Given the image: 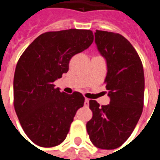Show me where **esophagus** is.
<instances>
[{"instance_id":"1","label":"esophagus","mask_w":160,"mask_h":160,"mask_svg":"<svg viewBox=\"0 0 160 160\" xmlns=\"http://www.w3.org/2000/svg\"><path fill=\"white\" fill-rule=\"evenodd\" d=\"M89 102H90V100H89V99H87V98H85V104H84L85 107H88V106H89Z\"/></svg>"}]
</instances>
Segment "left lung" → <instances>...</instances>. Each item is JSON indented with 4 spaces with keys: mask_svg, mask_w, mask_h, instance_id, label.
I'll use <instances>...</instances> for the list:
<instances>
[{
    "mask_svg": "<svg viewBox=\"0 0 160 160\" xmlns=\"http://www.w3.org/2000/svg\"><path fill=\"white\" fill-rule=\"evenodd\" d=\"M95 41L107 64L105 83L109 105L90 100L92 119L86 124L90 141L97 148L114 149L126 141L136 126L144 107V69L130 42L114 32L96 31Z\"/></svg>",
    "mask_w": 160,
    "mask_h": 160,
    "instance_id": "1",
    "label": "left lung"
}]
</instances>
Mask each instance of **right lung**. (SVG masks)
Returning <instances> with one entry per match:
<instances>
[{
	"mask_svg": "<svg viewBox=\"0 0 160 160\" xmlns=\"http://www.w3.org/2000/svg\"><path fill=\"white\" fill-rule=\"evenodd\" d=\"M93 41L90 30L49 31L39 36L19 59L14 75V107L26 135L39 146L61 144L75 113L84 105L80 92H60L53 83L67 73L70 59Z\"/></svg>",
	"mask_w": 160,
	"mask_h": 160,
	"instance_id": "1",
	"label": "right lung"
}]
</instances>
